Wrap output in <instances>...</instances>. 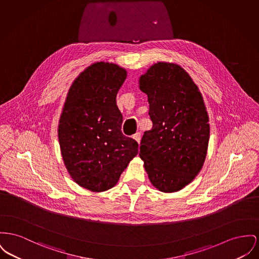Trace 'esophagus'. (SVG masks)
<instances>
[{
  "label": "esophagus",
  "mask_w": 259,
  "mask_h": 259,
  "mask_svg": "<svg viewBox=\"0 0 259 259\" xmlns=\"http://www.w3.org/2000/svg\"><path fill=\"white\" fill-rule=\"evenodd\" d=\"M133 139L137 141L138 144H140V141H141V133L137 132L136 134H134V135H133Z\"/></svg>",
  "instance_id": "1"
}]
</instances>
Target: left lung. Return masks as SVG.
Returning a JSON list of instances; mask_svg holds the SVG:
<instances>
[{"instance_id":"obj_1","label":"left lung","mask_w":259,"mask_h":259,"mask_svg":"<svg viewBox=\"0 0 259 259\" xmlns=\"http://www.w3.org/2000/svg\"><path fill=\"white\" fill-rule=\"evenodd\" d=\"M139 84L148 95L152 121L142 138L140 157L156 189L180 191L198 175L207 152L210 127L202 96L175 63H154Z\"/></svg>"}]
</instances>
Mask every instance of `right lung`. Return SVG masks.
Returning a JSON list of instances; mask_svg holds the SVG:
<instances>
[{"mask_svg":"<svg viewBox=\"0 0 259 259\" xmlns=\"http://www.w3.org/2000/svg\"><path fill=\"white\" fill-rule=\"evenodd\" d=\"M127 77L117 64L96 62L72 83L59 123L64 165L74 182L104 192L118 182L137 155L138 143L122 134L116 95Z\"/></svg>","mask_w":259,"mask_h":259,"instance_id":"right-lung-1","label":"right lung"}]
</instances>
